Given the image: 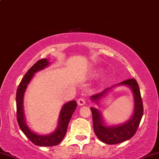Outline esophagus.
I'll list each match as a JSON object with an SVG mask.
<instances>
[{"label": "esophagus", "mask_w": 159, "mask_h": 159, "mask_svg": "<svg viewBox=\"0 0 159 159\" xmlns=\"http://www.w3.org/2000/svg\"><path fill=\"white\" fill-rule=\"evenodd\" d=\"M77 103L79 106H83V105H84L86 104V101H85L84 98H82L81 97V98H80L77 101Z\"/></svg>", "instance_id": "obj_1"}]
</instances>
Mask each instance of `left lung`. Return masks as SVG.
Returning <instances> with one entry per match:
<instances>
[{"mask_svg":"<svg viewBox=\"0 0 159 159\" xmlns=\"http://www.w3.org/2000/svg\"><path fill=\"white\" fill-rule=\"evenodd\" d=\"M118 85H126L132 89L134 95V112L129 121L121 125L107 127L104 124L101 112L96 108L90 107L93 113V129L95 135L98 138L99 140L107 144H119L130 139L136 133L144 112L140 89L136 80L134 78H129L121 82ZM114 86L107 88L98 94L93 95L91 99L97 103V101L102 98Z\"/></svg>","mask_w":159,"mask_h":159,"instance_id":"left-lung-1","label":"left lung"}]
</instances>
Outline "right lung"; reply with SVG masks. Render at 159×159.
<instances>
[{
	"mask_svg": "<svg viewBox=\"0 0 159 159\" xmlns=\"http://www.w3.org/2000/svg\"><path fill=\"white\" fill-rule=\"evenodd\" d=\"M49 65L47 59H41L32 66L25 74L22 81L19 84L16 93V107H17V121L23 133L34 144L41 147L55 146L60 144L63 140L67 130V127L74 111L77 107L76 101H71L65 104L61 109L59 116L58 125L56 129L51 134L47 135H40L33 133L26 125L24 118L23 100L24 95L27 85L33 78L34 74L40 70L47 67Z\"/></svg>",
	"mask_w": 159,
	"mask_h": 159,
	"instance_id": "right-lung-1",
	"label": "right lung"
}]
</instances>
